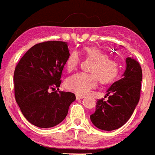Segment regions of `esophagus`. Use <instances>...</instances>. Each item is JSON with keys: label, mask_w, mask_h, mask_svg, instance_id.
<instances>
[{"label": "esophagus", "mask_w": 155, "mask_h": 155, "mask_svg": "<svg viewBox=\"0 0 155 155\" xmlns=\"http://www.w3.org/2000/svg\"><path fill=\"white\" fill-rule=\"evenodd\" d=\"M83 98H84V96H81V95H76V99L78 100H81V99H83Z\"/></svg>", "instance_id": "obj_1"}]
</instances>
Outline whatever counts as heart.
<instances>
[{
    "label": "heart",
    "mask_w": 155,
    "mask_h": 155,
    "mask_svg": "<svg viewBox=\"0 0 155 155\" xmlns=\"http://www.w3.org/2000/svg\"><path fill=\"white\" fill-rule=\"evenodd\" d=\"M85 57L92 60L88 68L89 74L77 73L69 77L65 85L67 89L78 95H85L97 84V80L102 84L112 82L119 73V63L116 59L109 58V55L99 48H84ZM79 63L78 53L72 51L66 61V68L69 72L74 71Z\"/></svg>",
    "instance_id": "heart-1"
}]
</instances>
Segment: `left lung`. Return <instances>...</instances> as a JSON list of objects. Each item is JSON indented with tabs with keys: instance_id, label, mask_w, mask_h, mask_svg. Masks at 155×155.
Here are the masks:
<instances>
[{
	"instance_id": "1",
	"label": "left lung",
	"mask_w": 155,
	"mask_h": 155,
	"mask_svg": "<svg viewBox=\"0 0 155 155\" xmlns=\"http://www.w3.org/2000/svg\"><path fill=\"white\" fill-rule=\"evenodd\" d=\"M122 78L107 91V100H98L96 110L90 115L92 124L102 130H115L125 125L140 100L142 69L133 58H126Z\"/></svg>"
}]
</instances>
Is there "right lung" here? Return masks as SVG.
Returning a JSON list of instances; mask_svg holds the SVG:
<instances>
[{
	"instance_id": "1",
	"label": "right lung",
	"mask_w": 155,
	"mask_h": 155,
	"mask_svg": "<svg viewBox=\"0 0 155 155\" xmlns=\"http://www.w3.org/2000/svg\"><path fill=\"white\" fill-rule=\"evenodd\" d=\"M68 44L45 41L31 47L14 72L15 96L26 119L39 128L59 125L76 100L70 92H51L59 88L67 58Z\"/></svg>"
}]
</instances>
